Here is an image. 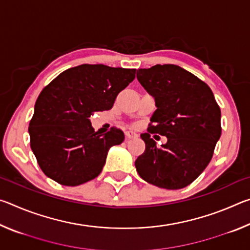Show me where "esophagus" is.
<instances>
[{"label":"esophagus","mask_w":250,"mask_h":250,"mask_svg":"<svg viewBox=\"0 0 250 250\" xmlns=\"http://www.w3.org/2000/svg\"><path fill=\"white\" fill-rule=\"evenodd\" d=\"M125 137L128 139H137L138 138V134L133 132V131H126L125 132Z\"/></svg>","instance_id":"34e87169"}]
</instances>
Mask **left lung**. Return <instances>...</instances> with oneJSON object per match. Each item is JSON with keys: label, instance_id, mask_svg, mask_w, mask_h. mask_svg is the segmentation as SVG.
I'll return each instance as SVG.
<instances>
[{"label": "left lung", "instance_id": "8db88e82", "mask_svg": "<svg viewBox=\"0 0 250 250\" xmlns=\"http://www.w3.org/2000/svg\"><path fill=\"white\" fill-rule=\"evenodd\" d=\"M137 78L154 97L156 110L147 133L141 134L146 150L135 160V167L147 183L183 188L210 162L222 133L221 109L210 88L180 66L139 69ZM154 133L168 138L166 145L156 146L149 135Z\"/></svg>", "mask_w": 250, "mask_h": 250}]
</instances>
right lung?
Wrapping results in <instances>:
<instances>
[{"instance_id": "obj_1", "label": "right lung", "mask_w": 250, "mask_h": 250, "mask_svg": "<svg viewBox=\"0 0 250 250\" xmlns=\"http://www.w3.org/2000/svg\"><path fill=\"white\" fill-rule=\"evenodd\" d=\"M135 78V69L83 64L59 74L36 100L28 133L46 176L77 186L98 176L108 151L125 140L120 129L95 132L90 116L112 108L118 94Z\"/></svg>"}]
</instances>
